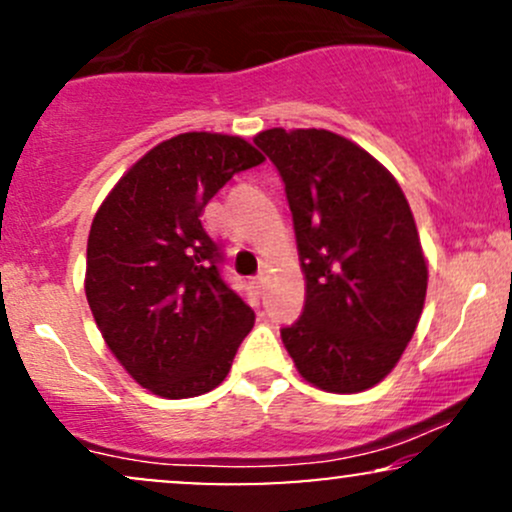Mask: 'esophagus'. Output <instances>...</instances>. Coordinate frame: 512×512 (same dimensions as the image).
I'll return each mask as SVG.
<instances>
[{
	"label": "esophagus",
	"mask_w": 512,
	"mask_h": 512,
	"mask_svg": "<svg viewBox=\"0 0 512 512\" xmlns=\"http://www.w3.org/2000/svg\"><path fill=\"white\" fill-rule=\"evenodd\" d=\"M264 276L260 274V276H255V279H252V289H255V293H262L264 291Z\"/></svg>",
	"instance_id": "esophagus-1"
}]
</instances>
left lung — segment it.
<instances>
[{
  "instance_id": "1",
  "label": "left lung",
  "mask_w": 512,
  "mask_h": 512,
  "mask_svg": "<svg viewBox=\"0 0 512 512\" xmlns=\"http://www.w3.org/2000/svg\"><path fill=\"white\" fill-rule=\"evenodd\" d=\"M305 274L303 315L281 330L298 373L363 392L397 366L419 325L428 267L402 187L368 151L327 129H264Z\"/></svg>"
}]
</instances>
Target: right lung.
<instances>
[{"label":"right lung","mask_w":512,"mask_h":512,"mask_svg":"<svg viewBox=\"0 0 512 512\" xmlns=\"http://www.w3.org/2000/svg\"><path fill=\"white\" fill-rule=\"evenodd\" d=\"M264 156L240 137L185 132L139 158L105 197L86 248V298L139 385L185 399L231 370L255 313L221 276L202 226L209 199Z\"/></svg>","instance_id":"1"}]
</instances>
